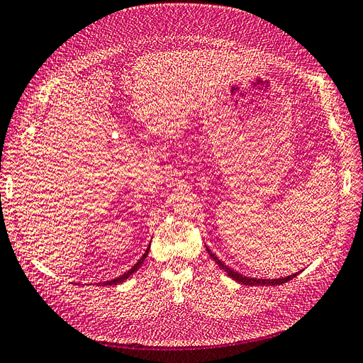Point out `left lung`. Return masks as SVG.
<instances>
[{"instance_id": "obj_1", "label": "left lung", "mask_w": 363, "mask_h": 363, "mask_svg": "<svg viewBox=\"0 0 363 363\" xmlns=\"http://www.w3.org/2000/svg\"><path fill=\"white\" fill-rule=\"evenodd\" d=\"M206 250H207L208 255H211V257L218 263V267H221L233 280L242 283V284H247V286H277V284H283V283L292 280L294 277H296V274H292V276L281 277V279H251V277H245V276H242V274H239L233 269H230L228 267H225L224 263L219 260L207 247H206Z\"/></svg>"}]
</instances>
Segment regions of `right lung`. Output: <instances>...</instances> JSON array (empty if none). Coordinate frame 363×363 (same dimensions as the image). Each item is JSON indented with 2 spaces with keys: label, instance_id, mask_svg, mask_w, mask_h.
<instances>
[{
  "label": "right lung",
  "instance_id": "add662e5",
  "mask_svg": "<svg viewBox=\"0 0 363 363\" xmlns=\"http://www.w3.org/2000/svg\"><path fill=\"white\" fill-rule=\"evenodd\" d=\"M148 251H150V247L145 250V252H144V256H142L136 263H135V265L133 267H131L127 272H124L123 274V276H119V277H116V279H113V280H107V281H104V283H101L103 284V286H106V284H111V286H112V284H119V283H123L124 280H127L130 276H131V274H133V272H136L138 269H139V267L142 265V263H144V260L147 259V256H148Z\"/></svg>",
  "mask_w": 363,
  "mask_h": 363
}]
</instances>
